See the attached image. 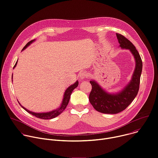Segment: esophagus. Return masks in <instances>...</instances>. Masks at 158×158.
Here are the masks:
<instances>
[{"mask_svg": "<svg viewBox=\"0 0 158 158\" xmlns=\"http://www.w3.org/2000/svg\"><path fill=\"white\" fill-rule=\"evenodd\" d=\"M79 76H80L81 79H84V78H88V74H85V73H81Z\"/></svg>", "mask_w": 158, "mask_h": 158, "instance_id": "34e87169", "label": "esophagus"}]
</instances>
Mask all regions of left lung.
Returning <instances> with one entry per match:
<instances>
[{"label":"left lung","mask_w":158,"mask_h":158,"mask_svg":"<svg viewBox=\"0 0 158 158\" xmlns=\"http://www.w3.org/2000/svg\"><path fill=\"white\" fill-rule=\"evenodd\" d=\"M116 35L120 47L122 49L129 50L134 55L135 67L130 82L115 94L107 93L95 81H90L92 90L89 96V102L96 111L106 114L120 113L133 102L139 91L142 69V59L135 46L124 36L118 33Z\"/></svg>","instance_id":"8db88e82"}]
</instances>
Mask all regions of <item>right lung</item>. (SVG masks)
Listing matches in <instances>:
<instances>
[{
    "label": "right lung",
    "instance_id": "obj_1",
    "mask_svg": "<svg viewBox=\"0 0 158 158\" xmlns=\"http://www.w3.org/2000/svg\"><path fill=\"white\" fill-rule=\"evenodd\" d=\"M35 41V40H33L28 42L27 44L25 45V47L23 48V50H24L25 48H26L28 46H29L31 44H32V43L33 41ZM17 63H18V62H16L15 65L14 66V68L16 66ZM78 84H79V82H78V81H77L74 84L70 85V86L65 90V91L64 93L63 100H62V104H61L59 108H57V109L51 111H49V112H46V113H35V112H33V111H30V110H27L26 108L23 106L19 103V102H18V103H19V104L21 106V107L24 110H25L27 112L31 114L32 115H33V116H35V117H36L37 118H41V119H44V120L52 119V118H55V117H56L57 116H59L61 113H62L64 111V110L65 109L66 106L69 104V100H70V95H71L72 93H73V90L75 88H76L77 87Z\"/></svg>",
    "mask_w": 158,
    "mask_h": 158
}]
</instances>
